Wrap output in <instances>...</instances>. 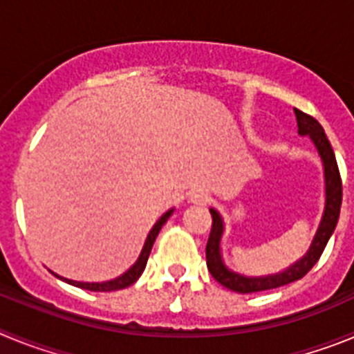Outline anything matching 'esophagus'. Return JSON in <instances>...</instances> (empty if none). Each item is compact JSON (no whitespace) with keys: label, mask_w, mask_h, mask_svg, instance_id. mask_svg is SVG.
I'll return each mask as SVG.
<instances>
[{"label":"esophagus","mask_w":354,"mask_h":354,"mask_svg":"<svg viewBox=\"0 0 354 354\" xmlns=\"http://www.w3.org/2000/svg\"><path fill=\"white\" fill-rule=\"evenodd\" d=\"M189 200L196 205H205L209 204L211 195H209V192H205V189H193V192L189 193Z\"/></svg>","instance_id":"1"}]
</instances>
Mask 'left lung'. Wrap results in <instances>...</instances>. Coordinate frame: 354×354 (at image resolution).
<instances>
[{"label": "left lung", "instance_id": "left-lung-1", "mask_svg": "<svg viewBox=\"0 0 354 354\" xmlns=\"http://www.w3.org/2000/svg\"><path fill=\"white\" fill-rule=\"evenodd\" d=\"M296 113V120H298V133L308 134L312 142L315 143L319 150V156L323 159L324 165V179H326V207H324L323 220L317 228L314 241H312L310 250L306 252L305 257L292 264L289 270L282 271L278 274H271V277H261V278H248L243 274L232 273L225 268L223 261L220 255V239L223 234V223H221L220 214L211 209L212 216V227L211 234H209L207 246H205V259H207V270L212 274L216 282H220L221 286L227 287L230 290H236L241 294L248 292H261V290L277 289V287L287 286L290 282H296L299 278L305 277L308 271L315 266L319 257L323 255L324 248H326L328 241H330L331 234L335 230L337 221H339L340 205H342V179H340L339 167H337V159L333 154L330 142H328L326 134H324L323 126L315 120L310 115L303 113L301 109H294Z\"/></svg>", "mask_w": 354, "mask_h": 354}]
</instances>
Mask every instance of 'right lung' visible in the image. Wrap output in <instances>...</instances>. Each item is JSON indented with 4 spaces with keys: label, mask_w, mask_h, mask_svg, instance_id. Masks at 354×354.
I'll list each match as a JSON object with an SVG mask.
<instances>
[{
    "label": "right lung",
    "mask_w": 354,
    "mask_h": 354,
    "mask_svg": "<svg viewBox=\"0 0 354 354\" xmlns=\"http://www.w3.org/2000/svg\"><path fill=\"white\" fill-rule=\"evenodd\" d=\"M171 212H174V209H170V211L165 212V214L159 218L158 223H156L154 227H152V230L149 232V237H147L145 245H143V250H142V253H140V257H138V261H136V264H134L131 270H127L126 273L122 274V277L115 278V280H109V282H102V283L74 282V280H67V278H62V280H65V282H68L71 286H74V287H80V289L97 290V292H108V290L126 289V287L133 286V283L136 282L140 277H142L143 270H145V266H147V261H149L150 250H152V245H154L156 237H158V234H159V230H161L162 225L167 223V220L171 216ZM56 277H58V274H56Z\"/></svg>",
    "instance_id": "right-lung-1"
}]
</instances>
